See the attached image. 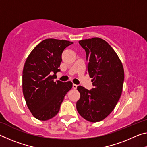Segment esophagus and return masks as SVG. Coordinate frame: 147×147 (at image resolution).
Listing matches in <instances>:
<instances>
[{"label": "esophagus", "mask_w": 147, "mask_h": 147, "mask_svg": "<svg viewBox=\"0 0 147 147\" xmlns=\"http://www.w3.org/2000/svg\"><path fill=\"white\" fill-rule=\"evenodd\" d=\"M77 85H76V84H73V89H76V88H77Z\"/></svg>", "instance_id": "1"}]
</instances>
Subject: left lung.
Segmentation results:
<instances>
[{
    "label": "left lung",
    "instance_id": "8db88e82",
    "mask_svg": "<svg viewBox=\"0 0 147 147\" xmlns=\"http://www.w3.org/2000/svg\"><path fill=\"white\" fill-rule=\"evenodd\" d=\"M79 43L86 51L87 72L94 88L89 91L77 87L80 98L76 109L86 120L96 123L107 117L117 104L123 91L124 69L117 54L104 39L93 38Z\"/></svg>",
    "mask_w": 147,
    "mask_h": 147
}]
</instances>
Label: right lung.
I'll use <instances>...</instances> for the list:
<instances>
[{
	"label": "right lung",
	"instance_id": "right-lung-1",
	"mask_svg": "<svg viewBox=\"0 0 147 147\" xmlns=\"http://www.w3.org/2000/svg\"><path fill=\"white\" fill-rule=\"evenodd\" d=\"M73 42L47 39L39 43L27 58L23 71V92L26 105L32 115L40 121L56 116L67 93L71 90V81L54 82L60 71L61 54Z\"/></svg>",
	"mask_w": 147,
	"mask_h": 147
}]
</instances>
